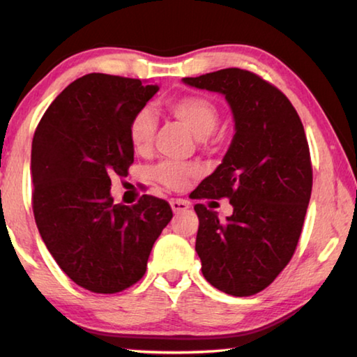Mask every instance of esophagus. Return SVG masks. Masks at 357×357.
<instances>
[{"instance_id": "obj_1", "label": "esophagus", "mask_w": 357, "mask_h": 357, "mask_svg": "<svg viewBox=\"0 0 357 357\" xmlns=\"http://www.w3.org/2000/svg\"><path fill=\"white\" fill-rule=\"evenodd\" d=\"M170 206H172L174 214H179V213H183V211L189 209L190 208V203L185 202V200H172L170 202Z\"/></svg>"}]
</instances>
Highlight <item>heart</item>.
I'll return each instance as SVG.
<instances>
[{"mask_svg":"<svg viewBox=\"0 0 357 357\" xmlns=\"http://www.w3.org/2000/svg\"><path fill=\"white\" fill-rule=\"evenodd\" d=\"M174 118L181 121L197 138H206L215 130L219 124V110L206 98L202 96H185L176 100H172L167 105ZM155 134V116L148 108L138 110L130 119L129 124V142L137 153H146L153 144ZM197 165L183 164V162H162L153 168V178L157 183L164 184L168 189H184L187 181L198 176Z\"/></svg>","mask_w":357,"mask_h":357,"instance_id":"obj_1","label":"heart"}]
</instances>
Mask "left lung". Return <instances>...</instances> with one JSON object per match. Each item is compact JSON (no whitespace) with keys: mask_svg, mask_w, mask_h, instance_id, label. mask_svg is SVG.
Masks as SVG:
<instances>
[{"mask_svg":"<svg viewBox=\"0 0 357 357\" xmlns=\"http://www.w3.org/2000/svg\"><path fill=\"white\" fill-rule=\"evenodd\" d=\"M192 88L225 96L234 135L222 164L193 198H229L233 214L195 204L200 220L195 250L211 285L252 296L274 282L291 259L312 193L305 132L287 96L243 69L183 78Z\"/></svg>","mask_w":357,"mask_h":357,"instance_id":"8db88e82","label":"left lung"}]
</instances>
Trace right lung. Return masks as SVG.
I'll list each match as a JSON object with an SVG mask.
<instances>
[{"label": "right lung", "mask_w": 357, "mask_h": 357, "mask_svg": "<svg viewBox=\"0 0 357 357\" xmlns=\"http://www.w3.org/2000/svg\"><path fill=\"white\" fill-rule=\"evenodd\" d=\"M159 91L134 78L88 74L52 102L31 148L33 211L48 252L77 285L112 294L146 271L173 213L160 198L114 204L112 176L134 162L129 124Z\"/></svg>", "instance_id": "1"}]
</instances>
